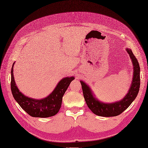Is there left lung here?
Instances as JSON below:
<instances>
[{"instance_id": "1", "label": "left lung", "mask_w": 148, "mask_h": 148, "mask_svg": "<svg viewBox=\"0 0 148 148\" xmlns=\"http://www.w3.org/2000/svg\"><path fill=\"white\" fill-rule=\"evenodd\" d=\"M133 66V76L130 89L123 99L112 103H105L94 97L90 87L81 81L83 95L88 108L96 115L103 117H112L119 115L130 106L136 99L140 87V67L137 59L130 49L126 48Z\"/></svg>"}]
</instances>
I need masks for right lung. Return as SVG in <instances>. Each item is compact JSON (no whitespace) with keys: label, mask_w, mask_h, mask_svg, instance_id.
<instances>
[{"label":"right lung","mask_w":148,"mask_h":148,"mask_svg":"<svg viewBox=\"0 0 148 148\" xmlns=\"http://www.w3.org/2000/svg\"><path fill=\"white\" fill-rule=\"evenodd\" d=\"M15 63V62H14ZM11 69V91L14 98L20 106L32 117H49L56 115L61 107L62 97L74 77L62 79L54 90L46 97L35 99L24 95L17 87L13 74V66Z\"/></svg>","instance_id":"1"}]
</instances>
